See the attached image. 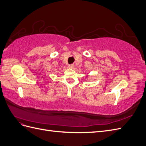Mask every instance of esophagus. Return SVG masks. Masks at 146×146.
Returning a JSON list of instances; mask_svg holds the SVG:
<instances>
[{"instance_id":"obj_1","label":"esophagus","mask_w":146,"mask_h":146,"mask_svg":"<svg viewBox=\"0 0 146 146\" xmlns=\"http://www.w3.org/2000/svg\"><path fill=\"white\" fill-rule=\"evenodd\" d=\"M68 67H69V68H73L74 67V64H69V65H68Z\"/></svg>"}]
</instances>
